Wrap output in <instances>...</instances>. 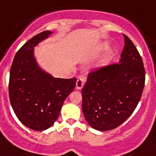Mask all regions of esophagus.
Returning a JSON list of instances; mask_svg holds the SVG:
<instances>
[{
    "label": "esophagus",
    "mask_w": 156,
    "mask_h": 156,
    "mask_svg": "<svg viewBox=\"0 0 156 156\" xmlns=\"http://www.w3.org/2000/svg\"><path fill=\"white\" fill-rule=\"evenodd\" d=\"M84 84H85V80H84V78H82V77H79L76 82V89H81L84 86Z\"/></svg>",
    "instance_id": "34e87169"
}]
</instances>
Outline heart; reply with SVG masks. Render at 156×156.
<instances>
[{
	"label": "heart",
	"mask_w": 156,
	"mask_h": 156,
	"mask_svg": "<svg viewBox=\"0 0 156 156\" xmlns=\"http://www.w3.org/2000/svg\"><path fill=\"white\" fill-rule=\"evenodd\" d=\"M108 58H106V59H104V60H103V61H102V64H104V63H107V62H108Z\"/></svg>",
	"instance_id": "b5f03b06"
}]
</instances>
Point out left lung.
<instances>
[{
  "mask_svg": "<svg viewBox=\"0 0 156 156\" xmlns=\"http://www.w3.org/2000/svg\"><path fill=\"white\" fill-rule=\"evenodd\" d=\"M125 45L119 63L97 69L82 88V111L92 128H117L132 115L141 98L145 70L132 41L123 34Z\"/></svg>",
  "mask_w": 156,
  "mask_h": 156,
  "instance_id": "left-lung-1",
  "label": "left lung"
}]
</instances>
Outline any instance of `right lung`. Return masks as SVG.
Wrapping results in <instances>:
<instances>
[{
  "label": "right lung",
  "instance_id": "1",
  "mask_svg": "<svg viewBox=\"0 0 156 156\" xmlns=\"http://www.w3.org/2000/svg\"><path fill=\"white\" fill-rule=\"evenodd\" d=\"M52 33L43 31L26 42L16 52L10 69L11 105L19 120L34 130L42 131L53 125L76 83L75 78H53L36 62L34 48Z\"/></svg>",
  "mask_w": 156,
  "mask_h": 156
}]
</instances>
